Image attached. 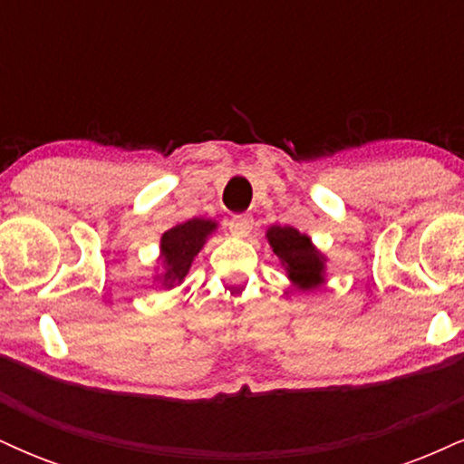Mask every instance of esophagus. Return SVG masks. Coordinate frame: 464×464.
<instances>
[{
	"label": "esophagus",
	"mask_w": 464,
	"mask_h": 464,
	"mask_svg": "<svg viewBox=\"0 0 464 464\" xmlns=\"http://www.w3.org/2000/svg\"><path fill=\"white\" fill-rule=\"evenodd\" d=\"M228 231L237 237H246L253 231V218L250 216H233L228 222Z\"/></svg>",
	"instance_id": "esophagus-1"
}]
</instances>
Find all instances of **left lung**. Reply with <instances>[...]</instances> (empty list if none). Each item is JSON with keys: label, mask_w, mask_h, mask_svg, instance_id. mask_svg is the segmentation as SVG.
<instances>
[{"label": "left lung", "mask_w": 464, "mask_h": 464, "mask_svg": "<svg viewBox=\"0 0 464 464\" xmlns=\"http://www.w3.org/2000/svg\"><path fill=\"white\" fill-rule=\"evenodd\" d=\"M266 237L276 257L285 266L292 284L301 290H312L323 284L324 257L312 246L310 237L292 227H270Z\"/></svg>", "instance_id": "left-lung-1"}]
</instances>
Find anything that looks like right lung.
I'll list each match as a JSON object with an SVG mask.
<instances>
[{
  "label": "right lung",
  "mask_w": 464,
  "mask_h": 464,
  "mask_svg": "<svg viewBox=\"0 0 464 464\" xmlns=\"http://www.w3.org/2000/svg\"><path fill=\"white\" fill-rule=\"evenodd\" d=\"M216 228V222L202 220V218H194V220L177 225L169 231L163 233L161 237V257L163 264L168 266L163 275L165 287H172L174 284H180L188 275L191 262L196 255L200 253L202 244H205L207 236Z\"/></svg>",
  "instance_id": "right-lung-1"
}]
</instances>
